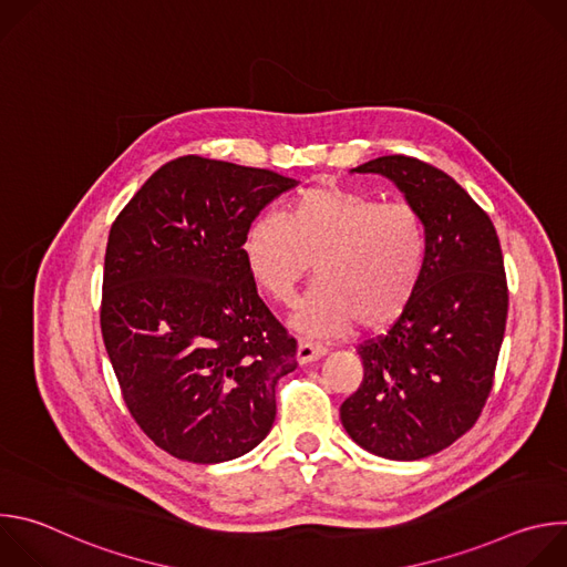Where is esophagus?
<instances>
[{"label": "esophagus", "mask_w": 567, "mask_h": 567, "mask_svg": "<svg viewBox=\"0 0 567 567\" xmlns=\"http://www.w3.org/2000/svg\"><path fill=\"white\" fill-rule=\"evenodd\" d=\"M328 354V348H322L318 343H311V341H300L298 343V352H296V359L300 365H307L311 361H318L320 357Z\"/></svg>", "instance_id": "esophagus-1"}]
</instances>
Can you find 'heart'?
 Masks as SVG:
<instances>
[{
    "label": "heart",
    "mask_w": 567,
    "mask_h": 567,
    "mask_svg": "<svg viewBox=\"0 0 567 567\" xmlns=\"http://www.w3.org/2000/svg\"><path fill=\"white\" fill-rule=\"evenodd\" d=\"M424 226L409 204L318 184L302 190L287 217L265 213L241 237V258L254 282L291 305L311 276L320 282L302 300L293 328L311 337L348 330L379 332L403 313L424 265Z\"/></svg>",
    "instance_id": "1"
}]
</instances>
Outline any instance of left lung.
<instances>
[{
	"mask_svg": "<svg viewBox=\"0 0 567 567\" xmlns=\"http://www.w3.org/2000/svg\"><path fill=\"white\" fill-rule=\"evenodd\" d=\"M352 173L381 175L424 226L413 300L385 337L359 348L363 381L341 406L348 435L388 460L451 446L487 401L507 322V276L496 228L468 193L420 158L390 154Z\"/></svg>",
	"mask_w": 567,
	"mask_h": 567,
	"instance_id": "1",
	"label": "left lung"
}]
</instances>
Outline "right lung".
<instances>
[{
	"label": "right lung",
	"mask_w": 567,
	"mask_h": 567,
	"mask_svg": "<svg viewBox=\"0 0 567 567\" xmlns=\"http://www.w3.org/2000/svg\"><path fill=\"white\" fill-rule=\"evenodd\" d=\"M296 184L188 154L161 166L112 224L103 341L130 415L179 460L239 457L274 426L296 339L258 296L241 237Z\"/></svg>",
	"instance_id": "obj_1"
}]
</instances>
